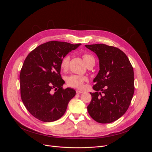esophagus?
Wrapping results in <instances>:
<instances>
[{
  "mask_svg": "<svg viewBox=\"0 0 152 152\" xmlns=\"http://www.w3.org/2000/svg\"><path fill=\"white\" fill-rule=\"evenodd\" d=\"M76 93L77 94H81V93H83V91H81V90H77L76 91Z\"/></svg>",
  "mask_w": 152,
  "mask_h": 152,
  "instance_id": "1",
  "label": "esophagus"
}]
</instances>
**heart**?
<instances>
[{
    "label": "heart",
    "instance_id": "1",
    "mask_svg": "<svg viewBox=\"0 0 152 152\" xmlns=\"http://www.w3.org/2000/svg\"><path fill=\"white\" fill-rule=\"evenodd\" d=\"M82 58L88 67L93 66L95 64V58L93 56L83 53L82 55ZM70 57L69 55L64 56L60 62V67L64 72H66L69 68ZM66 83L70 87L74 88H82L85 82L88 80V77L85 76H80L77 75H71L66 78Z\"/></svg>",
    "mask_w": 152,
    "mask_h": 152
}]
</instances>
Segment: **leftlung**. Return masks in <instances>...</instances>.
Listing matches in <instances>:
<instances>
[{
	"label": "left lung",
	"mask_w": 152,
	"mask_h": 152,
	"mask_svg": "<svg viewBox=\"0 0 152 152\" xmlns=\"http://www.w3.org/2000/svg\"><path fill=\"white\" fill-rule=\"evenodd\" d=\"M85 47L97 55L100 67L88 112L98 123H112L124 114L131 104L135 90L133 67L118 48L104 44Z\"/></svg>",
	"instance_id": "obj_1"
}]
</instances>
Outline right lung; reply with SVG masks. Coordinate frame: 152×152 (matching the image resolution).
<instances>
[{"mask_svg": "<svg viewBox=\"0 0 152 152\" xmlns=\"http://www.w3.org/2000/svg\"><path fill=\"white\" fill-rule=\"evenodd\" d=\"M81 44L50 41L39 45L26 58L20 73V94L27 110L44 122L59 119L76 91L64 89L60 72L62 58Z\"/></svg>", "mask_w": 152, "mask_h": 152, "instance_id": "right-lung-1", "label": "right lung"}]
</instances>
